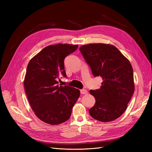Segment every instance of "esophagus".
<instances>
[{"instance_id":"obj_1","label":"esophagus","mask_w":152,"mask_h":152,"mask_svg":"<svg viewBox=\"0 0 152 152\" xmlns=\"http://www.w3.org/2000/svg\"><path fill=\"white\" fill-rule=\"evenodd\" d=\"M80 93L82 94H86L88 93H87V91L86 89H81L80 90Z\"/></svg>"}]
</instances>
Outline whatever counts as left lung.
<instances>
[{"mask_svg": "<svg viewBox=\"0 0 152 152\" xmlns=\"http://www.w3.org/2000/svg\"><path fill=\"white\" fill-rule=\"evenodd\" d=\"M80 51L93 75L103 79L100 89L89 91L96 99L89 110L90 115L103 122L115 120L125 112L134 91L133 70L129 61L110 44L84 45Z\"/></svg>", "mask_w": 152, "mask_h": 152, "instance_id": "obj_1", "label": "left lung"}]
</instances>
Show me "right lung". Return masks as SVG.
<instances>
[{"mask_svg": "<svg viewBox=\"0 0 152 152\" xmlns=\"http://www.w3.org/2000/svg\"><path fill=\"white\" fill-rule=\"evenodd\" d=\"M78 45H49L31 59L24 80L26 94L31 109L42 121L58 125L70 117L80 91L68 86H59L57 79L66 77L64 59Z\"/></svg>", "mask_w": 152, "mask_h": 152, "instance_id": "right-lung-1", "label": "right lung"}]
</instances>
